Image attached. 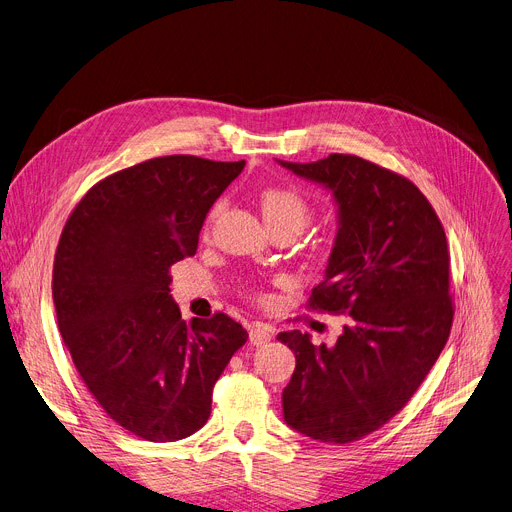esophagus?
<instances>
[{"label":"esophagus","instance_id":"esophagus-1","mask_svg":"<svg viewBox=\"0 0 512 512\" xmlns=\"http://www.w3.org/2000/svg\"><path fill=\"white\" fill-rule=\"evenodd\" d=\"M271 335H273V329L267 327V324H263V322H253L249 327V341L255 347L267 345L271 341Z\"/></svg>","mask_w":512,"mask_h":512}]
</instances>
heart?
<instances>
[{
	"label": "heart",
	"instance_id": "heart-1",
	"mask_svg": "<svg viewBox=\"0 0 512 512\" xmlns=\"http://www.w3.org/2000/svg\"><path fill=\"white\" fill-rule=\"evenodd\" d=\"M218 210H220V204H216L210 210L208 220H206V230L210 228ZM261 210L271 228L288 224V226H294L296 230H300L306 224L308 214H310L308 200L298 190L288 188V185H273V188H267L261 194Z\"/></svg>",
	"mask_w": 512,
	"mask_h": 512
}]
</instances>
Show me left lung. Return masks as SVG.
I'll return each mask as SVG.
<instances>
[{"mask_svg":"<svg viewBox=\"0 0 512 512\" xmlns=\"http://www.w3.org/2000/svg\"><path fill=\"white\" fill-rule=\"evenodd\" d=\"M280 163L333 190L341 226L308 308L349 316L335 347H314L300 331L277 337L296 355L284 418L310 439L353 443L406 406L449 339L445 230L408 177L367 159Z\"/></svg>","mask_w":512,"mask_h":512,"instance_id":"1","label":"left lung"}]
</instances>
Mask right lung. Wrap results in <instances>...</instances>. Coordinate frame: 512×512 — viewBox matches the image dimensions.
Here are the masks:
<instances>
[{"label": "right lung", "instance_id": "right-lung-1", "mask_svg": "<svg viewBox=\"0 0 512 512\" xmlns=\"http://www.w3.org/2000/svg\"><path fill=\"white\" fill-rule=\"evenodd\" d=\"M245 167L196 155L120 169L79 200L53 265L59 331L116 425L167 443L208 421L216 380L249 339L224 312L181 320L171 265L194 257L210 206Z\"/></svg>", "mask_w": 512, "mask_h": 512}]
</instances>
